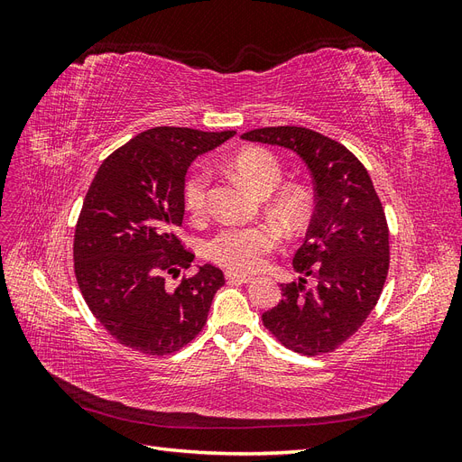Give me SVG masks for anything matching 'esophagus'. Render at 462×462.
<instances>
[{
	"label": "esophagus",
	"mask_w": 462,
	"mask_h": 462,
	"mask_svg": "<svg viewBox=\"0 0 462 462\" xmlns=\"http://www.w3.org/2000/svg\"><path fill=\"white\" fill-rule=\"evenodd\" d=\"M226 279L229 283H250L253 282V275H246V273H239V272H226Z\"/></svg>",
	"instance_id": "34e87169"
}]
</instances>
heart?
Segmentation results:
<instances>
[{
    "instance_id": "1",
    "label": "heart",
    "mask_w": 462,
    "mask_h": 462,
    "mask_svg": "<svg viewBox=\"0 0 462 462\" xmlns=\"http://www.w3.org/2000/svg\"><path fill=\"white\" fill-rule=\"evenodd\" d=\"M231 165L260 194H270L282 185V165L265 150H245L231 162ZM209 179L212 177L206 167H197L185 180V204L190 212L199 214L204 209ZM275 204L277 212L289 221H297L302 214V200L297 192L279 194ZM279 241H282L279 231L272 226H263V223L262 226L227 227L206 245V254L231 270H258L263 265L265 256L279 246Z\"/></svg>"
}]
</instances>
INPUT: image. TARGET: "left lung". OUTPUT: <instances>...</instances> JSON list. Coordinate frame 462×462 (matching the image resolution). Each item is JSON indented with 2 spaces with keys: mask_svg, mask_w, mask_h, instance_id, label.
I'll return each mask as SVG.
<instances>
[{
  "mask_svg": "<svg viewBox=\"0 0 462 462\" xmlns=\"http://www.w3.org/2000/svg\"><path fill=\"white\" fill-rule=\"evenodd\" d=\"M243 141L295 152L314 180L316 208L292 256L299 282L282 285V300L263 326L291 351L329 353L365 324L389 268V231L368 171L351 152L304 127H263ZM315 279L312 286L305 277Z\"/></svg>",
  "mask_w": 462,
  "mask_h": 462,
  "instance_id": "left-lung-1",
  "label": "left lung"
}]
</instances>
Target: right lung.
<instances>
[{
	"mask_svg": "<svg viewBox=\"0 0 462 462\" xmlns=\"http://www.w3.org/2000/svg\"><path fill=\"white\" fill-rule=\"evenodd\" d=\"M233 134L153 127L97 170L75 229V275L90 312L121 345L163 356L204 328L223 272L199 265L175 289L165 273L177 277L194 260L177 239L187 170Z\"/></svg>",
	"mask_w": 462,
	"mask_h": 462,
	"instance_id": "obj_1",
	"label": "right lung"
}]
</instances>
